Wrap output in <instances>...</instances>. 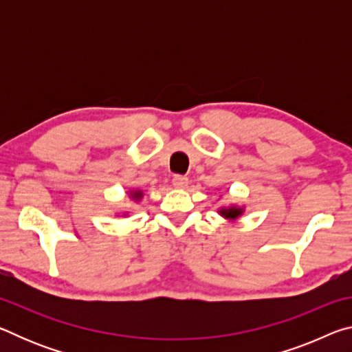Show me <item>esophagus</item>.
I'll return each instance as SVG.
<instances>
[{"label":"esophagus","instance_id":"34e87169","mask_svg":"<svg viewBox=\"0 0 352 352\" xmlns=\"http://www.w3.org/2000/svg\"><path fill=\"white\" fill-rule=\"evenodd\" d=\"M188 183L189 178L184 175H174V178H172V184H174L175 188H186Z\"/></svg>","mask_w":352,"mask_h":352}]
</instances>
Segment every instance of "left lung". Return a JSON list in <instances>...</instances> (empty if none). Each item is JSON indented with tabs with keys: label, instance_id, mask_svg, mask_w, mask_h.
I'll use <instances>...</instances> for the list:
<instances>
[{
	"label": "left lung",
	"instance_id": "left-lung-1",
	"mask_svg": "<svg viewBox=\"0 0 352 352\" xmlns=\"http://www.w3.org/2000/svg\"><path fill=\"white\" fill-rule=\"evenodd\" d=\"M243 212V208H237V206H228V208H220L219 210V214L225 219L228 220H234L239 216H242Z\"/></svg>",
	"mask_w": 352,
	"mask_h": 352
}]
</instances>
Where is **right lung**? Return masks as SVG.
Wrapping results in <instances>:
<instances>
[{"instance_id":"add662e5","label":"right lung","mask_w":352,"mask_h":352,"mask_svg":"<svg viewBox=\"0 0 352 352\" xmlns=\"http://www.w3.org/2000/svg\"><path fill=\"white\" fill-rule=\"evenodd\" d=\"M130 197L135 200H140L142 197V192L141 190H130Z\"/></svg>"}]
</instances>
